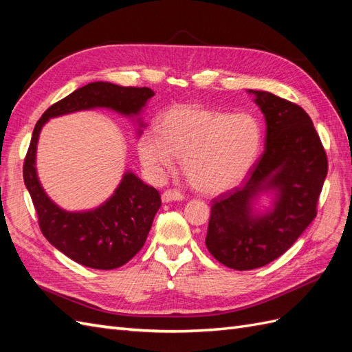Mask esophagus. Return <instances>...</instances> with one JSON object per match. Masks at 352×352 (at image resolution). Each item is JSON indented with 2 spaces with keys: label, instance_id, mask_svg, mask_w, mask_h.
<instances>
[{
  "label": "esophagus",
  "instance_id": "34e87169",
  "mask_svg": "<svg viewBox=\"0 0 352 352\" xmlns=\"http://www.w3.org/2000/svg\"><path fill=\"white\" fill-rule=\"evenodd\" d=\"M184 199V195L178 190H165L162 193V201L164 202H173V201H183Z\"/></svg>",
  "mask_w": 352,
  "mask_h": 352
}]
</instances>
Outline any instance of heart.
I'll use <instances>...</instances> for the list:
<instances>
[{
  "instance_id": "b5f03b06",
  "label": "heart",
  "mask_w": 352,
  "mask_h": 352,
  "mask_svg": "<svg viewBox=\"0 0 352 352\" xmlns=\"http://www.w3.org/2000/svg\"><path fill=\"white\" fill-rule=\"evenodd\" d=\"M262 147V128L250 114H230L197 107L169 110L160 128L141 135V164L153 178L173 169L184 156V173L204 193L217 195L239 184Z\"/></svg>"
}]
</instances>
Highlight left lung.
Returning <instances> with one entry per match:
<instances>
[{
  "label": "left lung",
  "mask_w": 352,
  "mask_h": 352,
  "mask_svg": "<svg viewBox=\"0 0 352 352\" xmlns=\"http://www.w3.org/2000/svg\"><path fill=\"white\" fill-rule=\"evenodd\" d=\"M265 114V151L239 187L212 199L205 244L215 260L236 270L262 267L283 256L317 215L329 162L311 117L300 105L250 90ZM277 190L274 210L254 217L250 199Z\"/></svg>",
  "instance_id": "left-lung-1"
}]
</instances>
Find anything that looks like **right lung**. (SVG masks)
<instances>
[{
  "mask_svg": "<svg viewBox=\"0 0 352 352\" xmlns=\"http://www.w3.org/2000/svg\"><path fill=\"white\" fill-rule=\"evenodd\" d=\"M155 92L148 87H123L95 82L74 90L49 107L32 132L23 162V182L37 211L38 226L50 244L74 262L110 270L126 265L142 248L153 219L160 208V195L155 187L126 173L120 186L104 205L94 211L67 212L53 204L35 173V150L38 135L50 117L107 107L126 116L141 111Z\"/></svg>",
  "mask_w": 352,
  "mask_h": 352,
  "instance_id": "1",
  "label": "right lung"
}]
</instances>
